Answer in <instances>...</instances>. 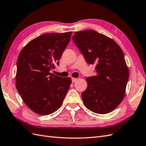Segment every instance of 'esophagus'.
<instances>
[{"mask_svg": "<svg viewBox=\"0 0 146 146\" xmlns=\"http://www.w3.org/2000/svg\"><path fill=\"white\" fill-rule=\"evenodd\" d=\"M77 81V79L76 78H72V83H74V82H76Z\"/></svg>", "mask_w": 146, "mask_h": 146, "instance_id": "34e87169", "label": "esophagus"}]
</instances>
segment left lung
Listing matches in <instances>:
<instances>
[{
	"label": "left lung",
	"mask_w": 146,
	"mask_h": 146,
	"mask_svg": "<svg viewBox=\"0 0 146 146\" xmlns=\"http://www.w3.org/2000/svg\"><path fill=\"white\" fill-rule=\"evenodd\" d=\"M74 44L88 64H95L96 74L88 77L81 96L85 107L99 114L113 110L125 98L129 70L117 42L96 31L74 33Z\"/></svg>",
	"instance_id": "8db88e82"
}]
</instances>
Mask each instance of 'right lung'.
Masks as SVG:
<instances>
[{"label":"right lung","mask_w":146,"mask_h":146,"mask_svg":"<svg viewBox=\"0 0 146 146\" xmlns=\"http://www.w3.org/2000/svg\"><path fill=\"white\" fill-rule=\"evenodd\" d=\"M72 32L44 34L28 42L18 55L16 88L35 113L49 115L58 109L72 80L50 73L68 44Z\"/></svg>","instance_id":"right-lung-1"}]
</instances>
